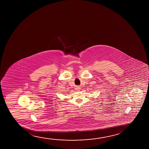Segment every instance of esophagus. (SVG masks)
<instances>
[{
  "mask_svg": "<svg viewBox=\"0 0 149 149\" xmlns=\"http://www.w3.org/2000/svg\"><path fill=\"white\" fill-rule=\"evenodd\" d=\"M76 90L77 91H79L80 89V87H79V86H77L76 88Z\"/></svg>",
  "mask_w": 149,
  "mask_h": 149,
  "instance_id": "obj_1",
  "label": "esophagus"
}]
</instances>
